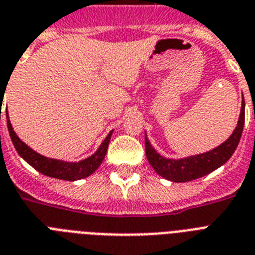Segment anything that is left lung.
<instances>
[{
    "label": "left lung",
    "instance_id": "obj_1",
    "mask_svg": "<svg viewBox=\"0 0 255 255\" xmlns=\"http://www.w3.org/2000/svg\"><path fill=\"white\" fill-rule=\"evenodd\" d=\"M244 123H245V102L242 98L241 114L237 122V127L232 132L229 138H227L223 144L210 152L174 160V158H165L160 153H157L156 149L150 145V141L145 133L146 158L157 174L165 179H169L171 182H188L192 179H198L212 173L217 167L223 166L231 158L239 145L242 129H244Z\"/></svg>",
    "mask_w": 255,
    "mask_h": 255
}]
</instances>
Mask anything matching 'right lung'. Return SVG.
<instances>
[{"label": "right lung", "instance_id": "add662e5", "mask_svg": "<svg viewBox=\"0 0 255 255\" xmlns=\"http://www.w3.org/2000/svg\"><path fill=\"white\" fill-rule=\"evenodd\" d=\"M6 118H7V128H9L10 137H11V141H13L14 148L16 149L18 154L41 174L51 178H57V179H64V181H77V179H82V178L92 175L101 166L103 158L106 156L110 138H111V134L114 132V129L110 131L107 137L103 140L102 144L99 145L94 154L85 158V160L78 161V162H68V161L48 158V157L41 156V154L35 152L34 149H31L16 136L7 114H6Z\"/></svg>", "mask_w": 255, "mask_h": 255}]
</instances>
